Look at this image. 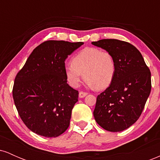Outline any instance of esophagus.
<instances>
[{"instance_id":"obj_1","label":"esophagus","mask_w":160,"mask_h":160,"mask_svg":"<svg viewBox=\"0 0 160 160\" xmlns=\"http://www.w3.org/2000/svg\"><path fill=\"white\" fill-rule=\"evenodd\" d=\"M87 95H88V93L85 92H79V98H84V97L86 96Z\"/></svg>"}]
</instances>
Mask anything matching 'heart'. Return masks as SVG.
Returning a JSON list of instances; mask_svg holds the SVG:
<instances>
[{
  "label": "heart",
  "mask_w": 160,
  "mask_h": 160,
  "mask_svg": "<svg viewBox=\"0 0 160 160\" xmlns=\"http://www.w3.org/2000/svg\"><path fill=\"white\" fill-rule=\"evenodd\" d=\"M117 71V64L111 53L95 47H86L73 57L71 64L65 66L68 82L78 87L83 74L88 85L98 89L111 85Z\"/></svg>",
  "instance_id": "b5f03b06"
}]
</instances>
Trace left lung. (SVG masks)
Segmentation results:
<instances>
[{"label":"left lung","instance_id":"8db88e82","mask_svg":"<svg viewBox=\"0 0 160 160\" xmlns=\"http://www.w3.org/2000/svg\"><path fill=\"white\" fill-rule=\"evenodd\" d=\"M92 44L111 53L117 64L111 85L97 97L95 120L107 131H123L144 110L151 90L150 69L138 49L128 42L103 39Z\"/></svg>","mask_w":160,"mask_h":160}]
</instances>
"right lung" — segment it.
<instances>
[{"label": "right lung", "instance_id": "1", "mask_svg": "<svg viewBox=\"0 0 160 160\" xmlns=\"http://www.w3.org/2000/svg\"><path fill=\"white\" fill-rule=\"evenodd\" d=\"M82 42L47 40L33 50L15 78L12 97L33 132L56 138L68 128L78 91L67 83L65 61Z\"/></svg>", "mask_w": 160, "mask_h": 160}]
</instances>
